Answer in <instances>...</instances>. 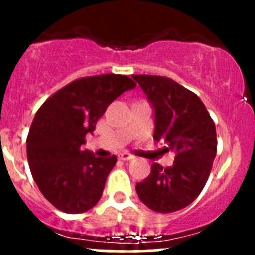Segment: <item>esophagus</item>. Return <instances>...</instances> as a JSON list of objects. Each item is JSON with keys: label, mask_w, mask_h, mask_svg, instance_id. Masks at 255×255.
<instances>
[{"label": "esophagus", "mask_w": 255, "mask_h": 255, "mask_svg": "<svg viewBox=\"0 0 255 255\" xmlns=\"http://www.w3.org/2000/svg\"><path fill=\"white\" fill-rule=\"evenodd\" d=\"M133 158V155L132 154H129V153H121L120 155H118V159H120V160H123V161H126V160H130V159Z\"/></svg>", "instance_id": "34e87169"}]
</instances>
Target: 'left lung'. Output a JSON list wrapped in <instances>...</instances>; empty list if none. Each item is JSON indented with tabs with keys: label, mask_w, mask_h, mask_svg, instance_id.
Segmentation results:
<instances>
[{
	"label": "left lung",
	"mask_w": 255,
	"mask_h": 255,
	"mask_svg": "<svg viewBox=\"0 0 255 255\" xmlns=\"http://www.w3.org/2000/svg\"><path fill=\"white\" fill-rule=\"evenodd\" d=\"M154 109V139L175 151L173 165L151 164L148 177L137 182L140 201L154 212L171 213L189 206L206 185L217 153L216 126L196 94L173 79L133 75Z\"/></svg>",
	"instance_id": "left-lung-1"
}]
</instances>
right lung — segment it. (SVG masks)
Instances as JSON below:
<instances>
[{
	"mask_svg": "<svg viewBox=\"0 0 255 255\" xmlns=\"http://www.w3.org/2000/svg\"><path fill=\"white\" fill-rule=\"evenodd\" d=\"M135 82L102 74L74 80L51 95L35 113L27 135L30 173L43 196L65 213H82L100 201L117 156L81 150L107 107Z\"/></svg>",
	"mask_w": 255,
	"mask_h": 255,
	"instance_id": "right-lung-1",
	"label": "right lung"
}]
</instances>
